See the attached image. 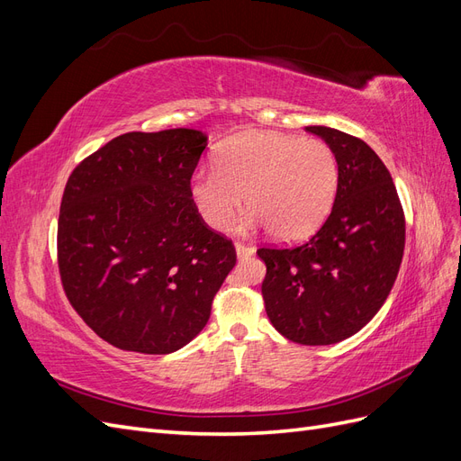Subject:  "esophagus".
Masks as SVG:
<instances>
[{
    "label": "esophagus",
    "mask_w": 461,
    "mask_h": 461,
    "mask_svg": "<svg viewBox=\"0 0 461 461\" xmlns=\"http://www.w3.org/2000/svg\"><path fill=\"white\" fill-rule=\"evenodd\" d=\"M234 249H236V256H239L240 259L252 258L256 254V248L254 246H248V244H242V242H236Z\"/></svg>",
    "instance_id": "1"
}]
</instances>
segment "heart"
<instances>
[{"label": "heart", "instance_id": "heart-1", "mask_svg": "<svg viewBox=\"0 0 461 461\" xmlns=\"http://www.w3.org/2000/svg\"><path fill=\"white\" fill-rule=\"evenodd\" d=\"M339 163L329 144L283 132H244L217 153L215 169H200L190 196L213 229L229 227L242 207L244 229H271L278 240H300L325 219L337 196Z\"/></svg>", "mask_w": 461, "mask_h": 461}]
</instances>
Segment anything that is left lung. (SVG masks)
<instances>
[{
	"label": "left lung",
	"instance_id": "obj_1",
	"mask_svg": "<svg viewBox=\"0 0 461 461\" xmlns=\"http://www.w3.org/2000/svg\"><path fill=\"white\" fill-rule=\"evenodd\" d=\"M330 146L339 188L330 215L296 248H259L261 294L273 327L292 342L337 344L383 308L400 271L406 221L381 158L356 136L305 127Z\"/></svg>",
	"mask_w": 461,
	"mask_h": 461
}]
</instances>
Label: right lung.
Listing matches in <instances>:
<instances>
[{"mask_svg":"<svg viewBox=\"0 0 461 461\" xmlns=\"http://www.w3.org/2000/svg\"><path fill=\"white\" fill-rule=\"evenodd\" d=\"M207 146L194 129L127 132L68 176L58 227L65 294L121 350L171 354L207 325L236 252L207 229L190 178Z\"/></svg>","mask_w":461,"mask_h":461,"instance_id":"right-lung-1","label":"right lung"}]
</instances>
